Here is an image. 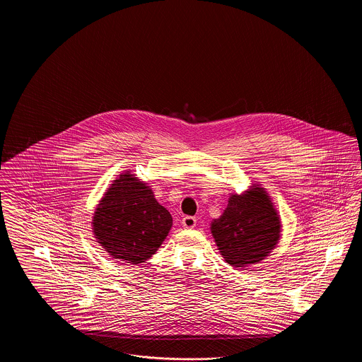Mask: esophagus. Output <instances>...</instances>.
Returning <instances> with one entry per match:
<instances>
[{
	"mask_svg": "<svg viewBox=\"0 0 362 362\" xmlns=\"http://www.w3.org/2000/svg\"><path fill=\"white\" fill-rule=\"evenodd\" d=\"M182 225H183L185 228H187V229H191V228H194V226L197 225V220H195V217L185 216V217L182 218Z\"/></svg>",
	"mask_w": 362,
	"mask_h": 362,
	"instance_id": "1",
	"label": "esophagus"
}]
</instances>
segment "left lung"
<instances>
[{
    "label": "left lung",
    "instance_id": "8db88e82",
    "mask_svg": "<svg viewBox=\"0 0 362 362\" xmlns=\"http://www.w3.org/2000/svg\"><path fill=\"white\" fill-rule=\"evenodd\" d=\"M281 223L267 192L252 186L232 195L223 216L211 223V233L226 263L245 267L266 258L279 240Z\"/></svg>",
    "mask_w": 362,
    "mask_h": 362
}]
</instances>
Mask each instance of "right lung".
<instances>
[{"label": "right lung", "instance_id": "obj_1", "mask_svg": "<svg viewBox=\"0 0 362 362\" xmlns=\"http://www.w3.org/2000/svg\"><path fill=\"white\" fill-rule=\"evenodd\" d=\"M92 224L96 239L112 258L138 264L161 245L173 217L149 186L126 173L104 194Z\"/></svg>", "mask_w": 362, "mask_h": 362}]
</instances>
